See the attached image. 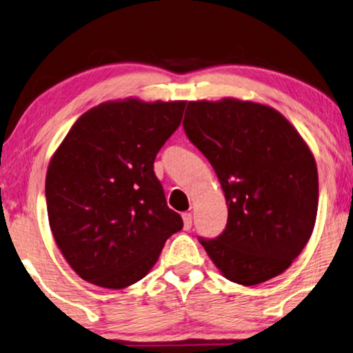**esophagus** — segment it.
Masks as SVG:
<instances>
[{"mask_svg":"<svg viewBox=\"0 0 353 353\" xmlns=\"http://www.w3.org/2000/svg\"><path fill=\"white\" fill-rule=\"evenodd\" d=\"M191 224H193V216H191V212H185V214H183V228L188 230V229H191Z\"/></svg>","mask_w":353,"mask_h":353,"instance_id":"esophagus-1","label":"esophagus"}]
</instances>
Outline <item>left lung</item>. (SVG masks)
<instances>
[{"mask_svg":"<svg viewBox=\"0 0 353 353\" xmlns=\"http://www.w3.org/2000/svg\"><path fill=\"white\" fill-rule=\"evenodd\" d=\"M183 129L228 203L223 234L199 237L204 250L239 285L280 275L314 229L319 181L310 147L276 110L234 98L190 101Z\"/></svg>","mask_w":353,"mask_h":353,"instance_id":"8db88e82","label":"left lung"}]
</instances>
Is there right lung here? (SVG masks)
Wrapping results in <instances>:
<instances>
[{
    "label": "right lung",
    "mask_w": 353,
    "mask_h": 353,
    "mask_svg": "<svg viewBox=\"0 0 353 353\" xmlns=\"http://www.w3.org/2000/svg\"><path fill=\"white\" fill-rule=\"evenodd\" d=\"M185 101H108L72 125L46 176L49 224L85 281L121 290L142 280L181 230L155 176L159 150L178 129Z\"/></svg>",
    "instance_id": "right-lung-1"
}]
</instances>
